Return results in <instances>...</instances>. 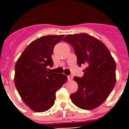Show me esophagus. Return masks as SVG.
<instances>
[{"label":"esophagus","mask_w":129,"mask_h":129,"mask_svg":"<svg viewBox=\"0 0 129 129\" xmlns=\"http://www.w3.org/2000/svg\"><path fill=\"white\" fill-rule=\"evenodd\" d=\"M67 77H68V81H72L73 79V76L72 75H68V76H67Z\"/></svg>","instance_id":"esophagus-1"}]
</instances>
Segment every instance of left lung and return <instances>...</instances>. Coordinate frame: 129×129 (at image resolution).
Listing matches in <instances>:
<instances>
[{
  "label": "left lung",
  "instance_id": "obj_1",
  "mask_svg": "<svg viewBox=\"0 0 129 129\" xmlns=\"http://www.w3.org/2000/svg\"><path fill=\"white\" fill-rule=\"evenodd\" d=\"M62 41L74 48L77 65L86 67L83 77L74 78L78 89L70 95L72 101L80 109H95L107 100L114 87V59L103 43L87 34L68 35Z\"/></svg>",
  "mask_w": 129,
  "mask_h": 129
}]
</instances>
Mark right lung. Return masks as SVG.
I'll list each match as a JSON object with an SVG mask.
<instances>
[{"label":"right lung","instance_id":"add662e5","mask_svg":"<svg viewBox=\"0 0 129 129\" xmlns=\"http://www.w3.org/2000/svg\"><path fill=\"white\" fill-rule=\"evenodd\" d=\"M64 35H46L26 48L16 62L15 85L22 100L32 110L42 112L54 105L55 93L67 82V76L51 73L53 48Z\"/></svg>","mask_w":129,"mask_h":129}]
</instances>
